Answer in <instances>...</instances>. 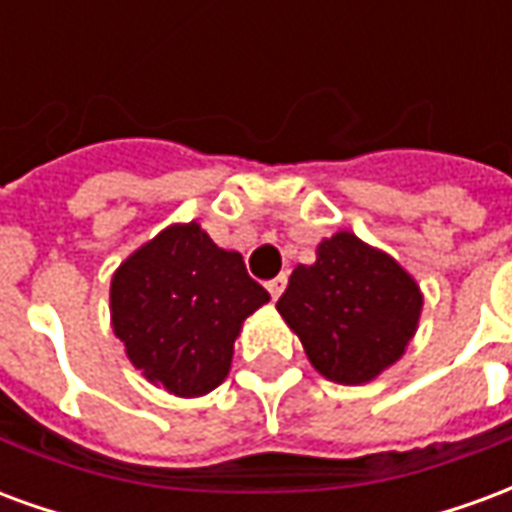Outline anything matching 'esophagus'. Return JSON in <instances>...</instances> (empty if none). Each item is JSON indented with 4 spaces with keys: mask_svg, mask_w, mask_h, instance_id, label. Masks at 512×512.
Segmentation results:
<instances>
[{
    "mask_svg": "<svg viewBox=\"0 0 512 512\" xmlns=\"http://www.w3.org/2000/svg\"><path fill=\"white\" fill-rule=\"evenodd\" d=\"M268 293H271V299H279L282 293H285V288H288V277L285 274H279L277 279H271V282H266Z\"/></svg>",
    "mask_w": 512,
    "mask_h": 512,
    "instance_id": "esophagus-1",
    "label": "esophagus"
}]
</instances>
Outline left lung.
I'll return each mask as SVG.
<instances>
[{
  "mask_svg": "<svg viewBox=\"0 0 512 512\" xmlns=\"http://www.w3.org/2000/svg\"><path fill=\"white\" fill-rule=\"evenodd\" d=\"M277 310L299 334L318 373L365 384L395 365L417 332L422 293L384 252L354 233L318 246V260L290 274Z\"/></svg>",
  "mask_w": 512,
  "mask_h": 512,
  "instance_id": "8db88e82",
  "label": "left lung"
}]
</instances>
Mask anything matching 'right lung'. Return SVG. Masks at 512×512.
<instances>
[{"instance_id": "right-lung-1", "label": "right lung", "mask_w": 512, "mask_h": 512, "mask_svg": "<svg viewBox=\"0 0 512 512\" xmlns=\"http://www.w3.org/2000/svg\"><path fill=\"white\" fill-rule=\"evenodd\" d=\"M266 301L244 257L219 249L200 224H175L117 268L112 326L145 378L197 397L222 384L241 323Z\"/></svg>"}]
</instances>
